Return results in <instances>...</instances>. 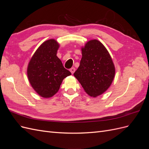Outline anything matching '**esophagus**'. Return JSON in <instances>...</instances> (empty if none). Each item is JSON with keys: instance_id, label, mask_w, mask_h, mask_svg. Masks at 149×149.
<instances>
[{"instance_id": "esophagus-1", "label": "esophagus", "mask_w": 149, "mask_h": 149, "mask_svg": "<svg viewBox=\"0 0 149 149\" xmlns=\"http://www.w3.org/2000/svg\"><path fill=\"white\" fill-rule=\"evenodd\" d=\"M70 71H71V74H73L74 73V71H75V68H74V67L73 68H71L70 69Z\"/></svg>"}]
</instances>
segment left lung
<instances>
[{
    "label": "left lung",
    "instance_id": "1",
    "mask_svg": "<svg viewBox=\"0 0 149 149\" xmlns=\"http://www.w3.org/2000/svg\"><path fill=\"white\" fill-rule=\"evenodd\" d=\"M82 58L74 76L88 95L96 97L109 88L115 75V67L109 52L97 40L81 48Z\"/></svg>",
    "mask_w": 149,
    "mask_h": 149
}]
</instances>
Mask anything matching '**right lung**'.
Instances as JSON below:
<instances>
[{
  "label": "right lung",
  "instance_id": "right-lung-1",
  "mask_svg": "<svg viewBox=\"0 0 149 149\" xmlns=\"http://www.w3.org/2000/svg\"><path fill=\"white\" fill-rule=\"evenodd\" d=\"M59 46L55 40H47L36 50L28 65L29 82L43 97L55 95L63 79L71 74L56 56Z\"/></svg>",
  "mask_w": 149,
  "mask_h": 149
}]
</instances>
